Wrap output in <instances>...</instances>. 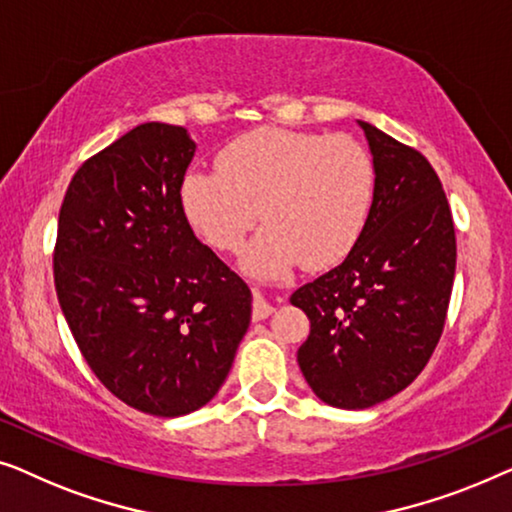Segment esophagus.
<instances>
[{
	"label": "esophagus",
	"mask_w": 512,
	"mask_h": 512,
	"mask_svg": "<svg viewBox=\"0 0 512 512\" xmlns=\"http://www.w3.org/2000/svg\"><path fill=\"white\" fill-rule=\"evenodd\" d=\"M253 294H255V301H253V318H255V320H266L273 311H276V308H273L271 301L264 299V294L259 292V290H253Z\"/></svg>",
	"instance_id": "esophagus-1"
}]
</instances>
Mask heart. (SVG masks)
Returning a JSON list of instances; mask_svg holds the SVG:
<instances>
[{
  "mask_svg": "<svg viewBox=\"0 0 512 512\" xmlns=\"http://www.w3.org/2000/svg\"><path fill=\"white\" fill-rule=\"evenodd\" d=\"M218 169L183 178L185 218L220 250L239 248L259 215L269 220L241 257L250 276L280 278L301 262L327 269L362 234L373 167L350 136L262 127L229 143Z\"/></svg>",
  "mask_w": 512,
  "mask_h": 512,
  "instance_id": "heart-1",
  "label": "heart"
}]
</instances>
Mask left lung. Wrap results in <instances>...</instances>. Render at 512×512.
<instances>
[{
  "label": "left lung",
  "instance_id": "1",
  "mask_svg": "<svg viewBox=\"0 0 512 512\" xmlns=\"http://www.w3.org/2000/svg\"><path fill=\"white\" fill-rule=\"evenodd\" d=\"M373 199L348 257L292 294L311 320L297 352L320 401L362 410L399 394L434 352L455 280L457 241L443 185L417 150L369 122Z\"/></svg>",
  "mask_w": 512,
  "mask_h": 512
}]
</instances>
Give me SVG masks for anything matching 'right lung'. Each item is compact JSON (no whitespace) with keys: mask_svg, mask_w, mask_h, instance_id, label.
<instances>
[{"mask_svg":"<svg viewBox=\"0 0 512 512\" xmlns=\"http://www.w3.org/2000/svg\"><path fill=\"white\" fill-rule=\"evenodd\" d=\"M197 143L143 122L90 157L64 194L55 290L106 390L157 417L211 401L253 315L248 285L194 236L181 185Z\"/></svg>","mask_w":512,"mask_h":512,"instance_id":"obj_1","label":"right lung"}]
</instances>
